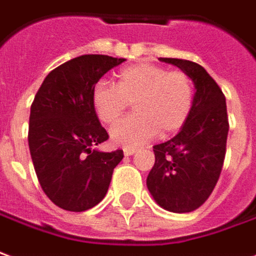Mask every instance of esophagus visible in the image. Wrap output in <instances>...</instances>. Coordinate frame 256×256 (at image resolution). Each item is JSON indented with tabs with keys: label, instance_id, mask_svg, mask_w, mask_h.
I'll list each match as a JSON object with an SVG mask.
<instances>
[{
	"label": "esophagus",
	"instance_id": "34e87169",
	"mask_svg": "<svg viewBox=\"0 0 256 256\" xmlns=\"http://www.w3.org/2000/svg\"><path fill=\"white\" fill-rule=\"evenodd\" d=\"M136 151H137L136 148H124V150H123V154H124L126 156H130V155L136 154Z\"/></svg>",
	"mask_w": 256,
	"mask_h": 256
}]
</instances>
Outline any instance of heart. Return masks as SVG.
I'll use <instances>...</instances> for the list:
<instances>
[{
    "label": "heart",
    "instance_id": "1",
    "mask_svg": "<svg viewBox=\"0 0 256 256\" xmlns=\"http://www.w3.org/2000/svg\"><path fill=\"white\" fill-rule=\"evenodd\" d=\"M91 101L98 119L105 124H114L134 102V115L110 130L116 146L130 148L152 138L158 132L168 137L183 128L192 110L194 84L183 70L137 64L116 73L115 84L98 82Z\"/></svg>",
    "mask_w": 256,
    "mask_h": 256
}]
</instances>
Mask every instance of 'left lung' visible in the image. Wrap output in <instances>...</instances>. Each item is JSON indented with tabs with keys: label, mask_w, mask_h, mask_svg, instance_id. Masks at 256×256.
Instances as JSON below:
<instances>
[{
	"label": "left lung",
	"mask_w": 256,
	"mask_h": 256,
	"mask_svg": "<svg viewBox=\"0 0 256 256\" xmlns=\"http://www.w3.org/2000/svg\"><path fill=\"white\" fill-rule=\"evenodd\" d=\"M159 60L187 73L196 91L190 116L178 136L154 146L155 164L146 187L162 208L184 214L208 200L220 176L228 133L226 98L201 65L178 58Z\"/></svg>",
	"instance_id": "1"
}]
</instances>
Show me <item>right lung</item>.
<instances>
[{
	"instance_id": "add662e5",
	"label": "right lung",
	"mask_w": 256,
	"mask_h": 256,
	"mask_svg": "<svg viewBox=\"0 0 256 256\" xmlns=\"http://www.w3.org/2000/svg\"><path fill=\"white\" fill-rule=\"evenodd\" d=\"M126 60L82 55L48 73L36 94L28 119V148L46 196L56 206L83 212L110 188L122 150L101 152L91 146L110 138L92 106L98 80Z\"/></svg>"
}]
</instances>
